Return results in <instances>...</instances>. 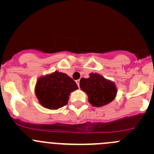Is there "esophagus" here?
<instances>
[{
	"instance_id": "34e87169",
	"label": "esophagus",
	"mask_w": 154,
	"mask_h": 154,
	"mask_svg": "<svg viewBox=\"0 0 154 154\" xmlns=\"http://www.w3.org/2000/svg\"><path fill=\"white\" fill-rule=\"evenodd\" d=\"M76 83H77V86H78V87L80 86V80H76Z\"/></svg>"
}]
</instances>
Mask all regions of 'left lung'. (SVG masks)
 Masks as SVG:
<instances>
[{"instance_id": "obj_1", "label": "left lung", "mask_w": 154, "mask_h": 154, "mask_svg": "<svg viewBox=\"0 0 154 154\" xmlns=\"http://www.w3.org/2000/svg\"><path fill=\"white\" fill-rule=\"evenodd\" d=\"M89 78H82L80 86L88 94V101L93 106L108 104L116 97L117 88L114 83L98 74L91 73Z\"/></svg>"}]
</instances>
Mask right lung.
Wrapping results in <instances>:
<instances>
[{
    "label": "right lung",
    "instance_id": "1",
    "mask_svg": "<svg viewBox=\"0 0 154 154\" xmlns=\"http://www.w3.org/2000/svg\"><path fill=\"white\" fill-rule=\"evenodd\" d=\"M77 88L72 78L65 73L55 71L37 80L35 95L43 106L56 109L66 106L70 93Z\"/></svg>",
    "mask_w": 154,
    "mask_h": 154
}]
</instances>
